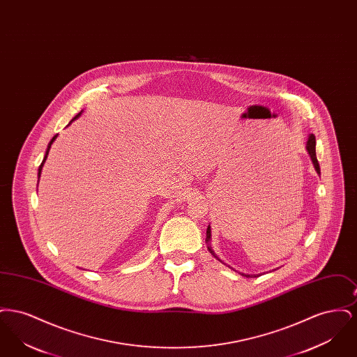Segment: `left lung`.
Listing matches in <instances>:
<instances>
[{
  "mask_svg": "<svg viewBox=\"0 0 357 357\" xmlns=\"http://www.w3.org/2000/svg\"><path fill=\"white\" fill-rule=\"evenodd\" d=\"M306 153H309V156H310V160H312V163H313V166H314V170L317 171V174H320V165H319V160H317V156H316V137L313 134H309L307 136V140H306ZM211 229H210V225L207 226V230H206V243H207V250L211 253V255H214V258H217L220 262H222L221 259H220V257L214 253V250L211 249ZM223 264V262H222ZM226 265V264H225ZM230 268V266H229ZM239 274H242L243 277H248V278H250V277H253L252 274H245V273H239Z\"/></svg>",
  "mask_w": 357,
  "mask_h": 357,
  "instance_id": "obj_1",
  "label": "left lung"
}]
</instances>
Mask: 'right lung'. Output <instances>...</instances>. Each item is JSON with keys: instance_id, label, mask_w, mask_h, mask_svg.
Instances as JSON below:
<instances>
[{"instance_id": "1", "label": "right lung", "mask_w": 357, "mask_h": 357, "mask_svg": "<svg viewBox=\"0 0 357 357\" xmlns=\"http://www.w3.org/2000/svg\"><path fill=\"white\" fill-rule=\"evenodd\" d=\"M82 114H83V111H82V112H79V114H77V115H76L73 119L70 120V123H72V121H75L76 119H79V118L82 116ZM70 123H69V124H70ZM68 126H67V127H68ZM56 137H57V135L53 136V137L51 139V142L48 143V147H47V151H45V156H44V159H43V163L40 165V167H38V172H37V176H38V179H40V176H41V171H43V167H44V163H45V160H47V158H48V153H50L52 144H53V142L56 140Z\"/></svg>"}]
</instances>
